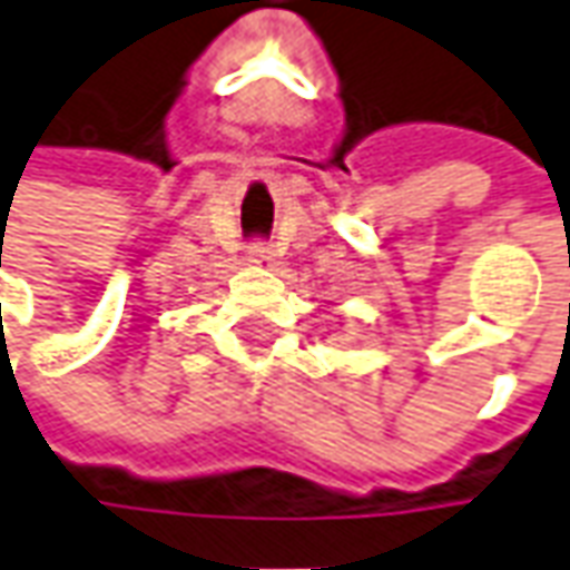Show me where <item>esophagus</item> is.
<instances>
[{
    "instance_id": "obj_1",
    "label": "esophagus",
    "mask_w": 570,
    "mask_h": 570,
    "mask_svg": "<svg viewBox=\"0 0 570 570\" xmlns=\"http://www.w3.org/2000/svg\"><path fill=\"white\" fill-rule=\"evenodd\" d=\"M250 261L269 263L273 261V247L266 245V242H254V245H250Z\"/></svg>"
}]
</instances>
